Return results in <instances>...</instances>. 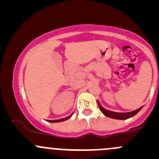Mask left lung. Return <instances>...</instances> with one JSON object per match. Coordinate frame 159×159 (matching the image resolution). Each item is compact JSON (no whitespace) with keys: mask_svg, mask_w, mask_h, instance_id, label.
<instances>
[{"mask_svg":"<svg viewBox=\"0 0 159 159\" xmlns=\"http://www.w3.org/2000/svg\"><path fill=\"white\" fill-rule=\"evenodd\" d=\"M98 105L101 111L103 113L105 116H106L107 117H110V118L116 119V120H126V119L130 118V117H134V116L136 115L139 111L141 110L142 107H139V108L136 109V110L134 111L130 112H114L111 111H109L105 109V107L102 106L100 104V102L98 101Z\"/></svg>","mask_w":159,"mask_h":159,"instance_id":"8db88e82","label":"left lung"}]
</instances>
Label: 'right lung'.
<instances>
[{"label":"right lung","mask_w":159,"mask_h":159,"mask_svg":"<svg viewBox=\"0 0 159 159\" xmlns=\"http://www.w3.org/2000/svg\"><path fill=\"white\" fill-rule=\"evenodd\" d=\"M71 116H72V114H71V115H70V116H68V117H64V118L59 119V120H46V121H48V122H50V123H59V122H62V121H65V120H68V119L70 118Z\"/></svg>","instance_id":"right-lung-1"}]
</instances>
